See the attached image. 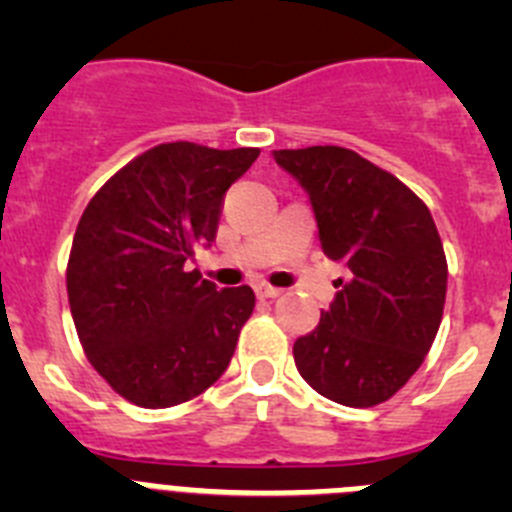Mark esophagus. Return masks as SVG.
I'll use <instances>...</instances> for the list:
<instances>
[{
    "instance_id": "esophagus-1",
    "label": "esophagus",
    "mask_w": 512,
    "mask_h": 512,
    "mask_svg": "<svg viewBox=\"0 0 512 512\" xmlns=\"http://www.w3.org/2000/svg\"><path fill=\"white\" fill-rule=\"evenodd\" d=\"M256 295H259L261 300H277V297L282 295V289L271 287V284H259V287H256Z\"/></svg>"
}]
</instances>
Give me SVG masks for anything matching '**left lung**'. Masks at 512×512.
Masks as SVG:
<instances>
[{
    "mask_svg": "<svg viewBox=\"0 0 512 512\" xmlns=\"http://www.w3.org/2000/svg\"><path fill=\"white\" fill-rule=\"evenodd\" d=\"M310 194L320 246L348 266L318 328L297 338V372L348 408L390 400L418 372L443 318L446 253L413 189L356 151L310 146L274 151Z\"/></svg>",
    "mask_w": 512,
    "mask_h": 512,
    "instance_id": "left-lung-1",
    "label": "left lung"
}]
</instances>
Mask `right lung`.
<instances>
[{"label":"right lung","instance_id":"right-lung-1","mask_svg":"<svg viewBox=\"0 0 512 512\" xmlns=\"http://www.w3.org/2000/svg\"><path fill=\"white\" fill-rule=\"evenodd\" d=\"M259 148L161 143L122 166L74 233L66 289L89 364L140 408L182 405L220 379L251 318V287L184 264L215 241L225 192Z\"/></svg>","mask_w":512,"mask_h":512}]
</instances>
